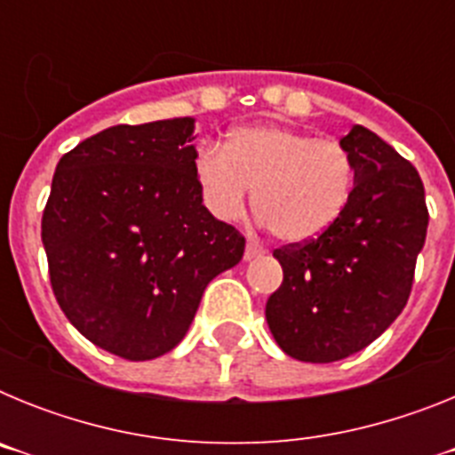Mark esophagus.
Masks as SVG:
<instances>
[{
  "label": "esophagus",
  "instance_id": "obj_1",
  "mask_svg": "<svg viewBox=\"0 0 455 455\" xmlns=\"http://www.w3.org/2000/svg\"><path fill=\"white\" fill-rule=\"evenodd\" d=\"M264 252V248L259 246V243H255V241H248L246 243V252H243V257L246 259H252V257H259Z\"/></svg>",
  "mask_w": 455,
  "mask_h": 455
}]
</instances>
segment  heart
I'll list each match as a JSON object with an SVG mask.
<instances>
[{"instance_id":"obj_1","label":"heart","mask_w":455,"mask_h":455,"mask_svg":"<svg viewBox=\"0 0 455 455\" xmlns=\"http://www.w3.org/2000/svg\"><path fill=\"white\" fill-rule=\"evenodd\" d=\"M196 180L216 219L235 220L255 188V214L284 243H307L344 216L355 191V162L344 143L283 124L232 132L225 146H203Z\"/></svg>"}]
</instances>
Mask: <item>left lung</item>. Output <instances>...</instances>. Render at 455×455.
I'll use <instances>...</instances> for the list:
<instances>
[{
  "label": "left lung",
  "mask_w": 455,
  "mask_h": 455,
  "mask_svg": "<svg viewBox=\"0 0 455 455\" xmlns=\"http://www.w3.org/2000/svg\"><path fill=\"white\" fill-rule=\"evenodd\" d=\"M355 191L323 236L275 248L283 284L268 296L277 347L300 363H337L383 335L408 303L428 207L419 172L363 124L339 140Z\"/></svg>",
  "instance_id": "obj_1"
}]
</instances>
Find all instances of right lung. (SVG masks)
Here are the masks:
<instances>
[{"mask_svg": "<svg viewBox=\"0 0 455 455\" xmlns=\"http://www.w3.org/2000/svg\"><path fill=\"white\" fill-rule=\"evenodd\" d=\"M193 118L116 124L59 159L40 236L63 315L95 347L152 360L187 335L203 291L243 257L196 180Z\"/></svg>", "mask_w": 455, "mask_h": 455, "instance_id": "add662e5", "label": "right lung"}]
</instances>
